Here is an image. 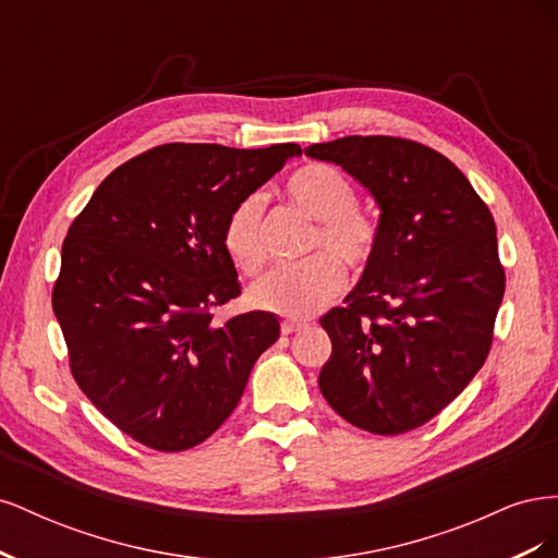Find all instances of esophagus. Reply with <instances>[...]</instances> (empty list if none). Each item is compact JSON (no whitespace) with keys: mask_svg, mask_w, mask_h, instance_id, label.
<instances>
[{"mask_svg":"<svg viewBox=\"0 0 558 558\" xmlns=\"http://www.w3.org/2000/svg\"><path fill=\"white\" fill-rule=\"evenodd\" d=\"M305 328H307L305 320H293V318H286L283 324H281V332H283V335H293V332H298V330H305Z\"/></svg>","mask_w":558,"mask_h":558,"instance_id":"obj_1","label":"esophagus"}]
</instances>
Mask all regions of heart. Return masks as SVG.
<instances>
[{"label":"heart","instance_id":"obj_1","mask_svg":"<svg viewBox=\"0 0 558 558\" xmlns=\"http://www.w3.org/2000/svg\"><path fill=\"white\" fill-rule=\"evenodd\" d=\"M286 195L316 218L310 234L312 258L291 267H277L251 289V302L265 312L305 318L326 307L344 289V267L365 269L373 263L379 244V223L359 205V191L337 167L307 162L286 181ZM265 202L251 193L226 218L223 246L242 275H258L265 265L263 244Z\"/></svg>","mask_w":558,"mask_h":558}]
</instances>
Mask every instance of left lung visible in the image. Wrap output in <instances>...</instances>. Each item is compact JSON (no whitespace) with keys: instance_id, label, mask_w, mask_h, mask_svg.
<instances>
[{"instance_id":"left-lung-1","label":"left lung","mask_w":558,"mask_h":558,"mask_svg":"<svg viewBox=\"0 0 558 558\" xmlns=\"http://www.w3.org/2000/svg\"><path fill=\"white\" fill-rule=\"evenodd\" d=\"M305 154L342 165L381 207L373 263L320 316L332 342L320 393L367 433L414 430L492 351L505 293L494 216L459 167L414 140L353 134Z\"/></svg>"}]
</instances>
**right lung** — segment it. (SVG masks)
<instances>
[{
    "mask_svg": "<svg viewBox=\"0 0 558 558\" xmlns=\"http://www.w3.org/2000/svg\"><path fill=\"white\" fill-rule=\"evenodd\" d=\"M300 144H162L97 185L62 242L53 312L72 377L111 424L144 447L185 451L238 408L279 320L244 312L223 246L226 218Z\"/></svg>",
    "mask_w": 558,
    "mask_h": 558,
    "instance_id": "1",
    "label": "right lung"
}]
</instances>
